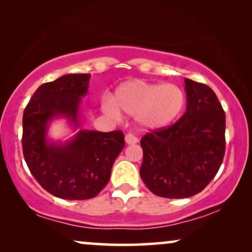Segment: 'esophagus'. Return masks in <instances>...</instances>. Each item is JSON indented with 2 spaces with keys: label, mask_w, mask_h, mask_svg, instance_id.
Returning a JSON list of instances; mask_svg holds the SVG:
<instances>
[{
  "label": "esophagus",
  "mask_w": 252,
  "mask_h": 252,
  "mask_svg": "<svg viewBox=\"0 0 252 252\" xmlns=\"http://www.w3.org/2000/svg\"><path fill=\"white\" fill-rule=\"evenodd\" d=\"M125 141L127 144H135L139 142V140H137V137L135 135H133L132 133H128L125 135Z\"/></svg>",
  "instance_id": "esophagus-1"
}]
</instances>
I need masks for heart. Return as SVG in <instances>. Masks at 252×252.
<instances>
[{
	"label": "heart",
	"mask_w": 252,
	"mask_h": 252,
	"mask_svg": "<svg viewBox=\"0 0 252 252\" xmlns=\"http://www.w3.org/2000/svg\"><path fill=\"white\" fill-rule=\"evenodd\" d=\"M185 103V93L177 85L132 80L116 89L111 99L104 102V109L117 118L120 113L136 117L142 128L158 130L180 116Z\"/></svg>",
	"instance_id": "obj_1"
}]
</instances>
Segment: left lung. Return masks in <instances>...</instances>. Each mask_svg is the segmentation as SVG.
<instances>
[{"label": "left lung", "mask_w": 252, "mask_h": 252, "mask_svg": "<svg viewBox=\"0 0 252 252\" xmlns=\"http://www.w3.org/2000/svg\"><path fill=\"white\" fill-rule=\"evenodd\" d=\"M185 85L184 116L141 139V178L151 192L165 198L201 192L216 177L225 155L226 116L215 92L190 79H185Z\"/></svg>", "instance_id": "left-lung-1"}]
</instances>
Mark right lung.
Instances as JSON below:
<instances>
[{
	"instance_id": "obj_1",
	"label": "right lung",
	"mask_w": 252,
	"mask_h": 252,
	"mask_svg": "<svg viewBox=\"0 0 252 252\" xmlns=\"http://www.w3.org/2000/svg\"><path fill=\"white\" fill-rule=\"evenodd\" d=\"M89 79L91 74H65L41 85L23 116V153L31 173L51 195L70 201L95 197L109 182L112 165L125 147L122 130L80 129L65 142L48 139L50 123L57 118L78 128Z\"/></svg>"
}]
</instances>
